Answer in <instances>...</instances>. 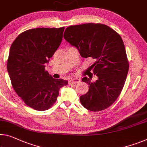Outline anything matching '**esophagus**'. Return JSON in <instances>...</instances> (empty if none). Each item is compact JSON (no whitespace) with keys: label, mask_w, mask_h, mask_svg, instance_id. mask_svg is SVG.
I'll return each mask as SVG.
<instances>
[{"label":"esophagus","mask_w":147,"mask_h":147,"mask_svg":"<svg viewBox=\"0 0 147 147\" xmlns=\"http://www.w3.org/2000/svg\"><path fill=\"white\" fill-rule=\"evenodd\" d=\"M80 82V79H73V80H69V84H77Z\"/></svg>","instance_id":"1"}]
</instances>
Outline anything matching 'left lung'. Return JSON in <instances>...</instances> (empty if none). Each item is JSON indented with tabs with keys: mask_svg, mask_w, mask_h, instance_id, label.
I'll return each mask as SVG.
<instances>
[{
	"mask_svg": "<svg viewBox=\"0 0 147 147\" xmlns=\"http://www.w3.org/2000/svg\"><path fill=\"white\" fill-rule=\"evenodd\" d=\"M64 38L78 48L82 57H92L90 67L97 76L95 82L84 77L89 91L81 95V104L91 111H101L113 105L124 87L129 70L124 44L119 34L101 23L71 25L65 29Z\"/></svg>",
	"mask_w": 147,
	"mask_h": 147,
	"instance_id": "left-lung-1",
	"label": "left lung"
}]
</instances>
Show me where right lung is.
Here are the masks:
<instances>
[{"label":"right lung","instance_id":"right-lung-1","mask_svg":"<svg viewBox=\"0 0 147 147\" xmlns=\"http://www.w3.org/2000/svg\"><path fill=\"white\" fill-rule=\"evenodd\" d=\"M65 27L35 28L22 32L13 42L7 61L11 85L24 103L34 110H48L68 82L53 78L46 63L61 42Z\"/></svg>","mask_w":147,"mask_h":147}]
</instances>
